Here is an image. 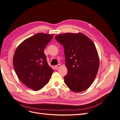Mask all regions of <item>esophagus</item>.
I'll return each instance as SVG.
<instances>
[{
    "instance_id": "1",
    "label": "esophagus",
    "mask_w": 120,
    "mask_h": 120,
    "mask_svg": "<svg viewBox=\"0 0 120 120\" xmlns=\"http://www.w3.org/2000/svg\"><path fill=\"white\" fill-rule=\"evenodd\" d=\"M60 64H59L56 65V66H55V69H57L59 68H60Z\"/></svg>"
}]
</instances>
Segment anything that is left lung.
<instances>
[{
    "instance_id": "8db88e82",
    "label": "left lung",
    "mask_w": 120,
    "mask_h": 120,
    "mask_svg": "<svg viewBox=\"0 0 120 120\" xmlns=\"http://www.w3.org/2000/svg\"><path fill=\"white\" fill-rule=\"evenodd\" d=\"M64 46L68 73L64 77L67 86L79 93L88 89L97 76L99 59L94 42L82 33H66L55 37Z\"/></svg>"
}]
</instances>
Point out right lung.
Here are the masks:
<instances>
[{
	"label": "right lung",
	"instance_id": "right-lung-1",
	"mask_svg": "<svg viewBox=\"0 0 120 120\" xmlns=\"http://www.w3.org/2000/svg\"><path fill=\"white\" fill-rule=\"evenodd\" d=\"M53 34L38 33L18 46L13 57L14 70L26 87L38 90L49 82L54 72L48 64L44 51Z\"/></svg>",
	"mask_w": 120,
	"mask_h": 120
}]
</instances>
